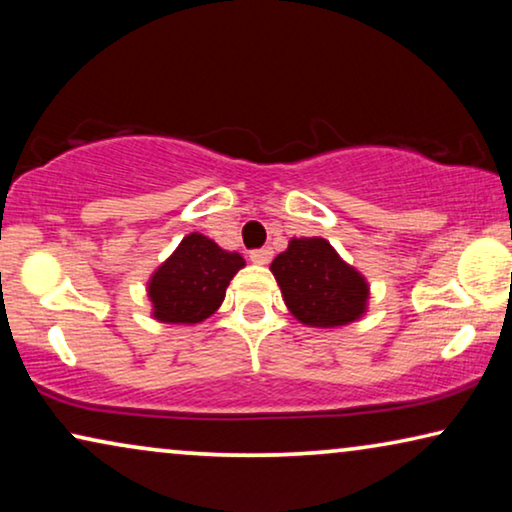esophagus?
Listing matches in <instances>:
<instances>
[{"label":"esophagus","mask_w":512,"mask_h":512,"mask_svg":"<svg viewBox=\"0 0 512 512\" xmlns=\"http://www.w3.org/2000/svg\"><path fill=\"white\" fill-rule=\"evenodd\" d=\"M249 258H251V263L265 265V263H270V258H272V249H270V247L254 249V251H249Z\"/></svg>","instance_id":"obj_1"}]
</instances>
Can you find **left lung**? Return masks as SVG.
Segmentation results:
<instances>
[{
    "label": "left lung",
    "mask_w": 512,
    "mask_h": 512,
    "mask_svg": "<svg viewBox=\"0 0 512 512\" xmlns=\"http://www.w3.org/2000/svg\"><path fill=\"white\" fill-rule=\"evenodd\" d=\"M270 270L300 324L335 328L352 324L366 312V279L321 237H293Z\"/></svg>",
    "instance_id": "1"
}]
</instances>
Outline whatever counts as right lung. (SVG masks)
Wrapping results in <instances>:
<instances>
[{"mask_svg":"<svg viewBox=\"0 0 512 512\" xmlns=\"http://www.w3.org/2000/svg\"><path fill=\"white\" fill-rule=\"evenodd\" d=\"M244 258L223 251L200 233L186 235L177 251L153 272L149 298L153 317L163 324H200L219 310Z\"/></svg>","mask_w":512,"mask_h":512,"instance_id":"add662e5","label":"right lung"}]
</instances>
